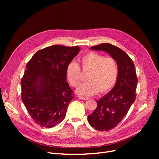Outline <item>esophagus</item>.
<instances>
[{"label":"esophagus","mask_w":159,"mask_h":159,"mask_svg":"<svg viewBox=\"0 0 159 159\" xmlns=\"http://www.w3.org/2000/svg\"><path fill=\"white\" fill-rule=\"evenodd\" d=\"M78 98L82 100H88L89 98L88 97H83V96H80V95H78Z\"/></svg>","instance_id":"obj_1"}]
</instances>
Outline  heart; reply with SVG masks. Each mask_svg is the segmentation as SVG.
<instances>
[{"label": "heart", "mask_w": 159, "mask_h": 159, "mask_svg": "<svg viewBox=\"0 0 159 159\" xmlns=\"http://www.w3.org/2000/svg\"><path fill=\"white\" fill-rule=\"evenodd\" d=\"M82 69L89 70L88 80L78 89V93L85 95H93L98 91L104 93L115 86L119 75L117 62L113 57H105L102 54L90 52L80 58ZM66 74L69 82L73 87H78L82 80L80 67L73 61L66 66Z\"/></svg>", "instance_id": "b5f03b06"}]
</instances>
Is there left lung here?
Masks as SVG:
<instances>
[{
	"label": "left lung",
	"instance_id": "1",
	"mask_svg": "<svg viewBox=\"0 0 159 159\" xmlns=\"http://www.w3.org/2000/svg\"><path fill=\"white\" fill-rule=\"evenodd\" d=\"M94 50H102L116 60L119 75L115 86L98 101L95 111L88 115L91 126L101 131H107L116 127L128 113L136 98L137 77L134 63L128 55L119 48L109 43L91 47Z\"/></svg>",
	"mask_w": 159,
	"mask_h": 159
}]
</instances>
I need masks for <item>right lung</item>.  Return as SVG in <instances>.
Segmentation results:
<instances>
[{"mask_svg":"<svg viewBox=\"0 0 159 159\" xmlns=\"http://www.w3.org/2000/svg\"><path fill=\"white\" fill-rule=\"evenodd\" d=\"M79 46L53 45L35 53L21 79V98L31 117L39 126L53 128L65 118L74 98L66 82V66Z\"/></svg>","mask_w":159,"mask_h":159,"instance_id":"obj_1","label":"right lung"}]
</instances>
